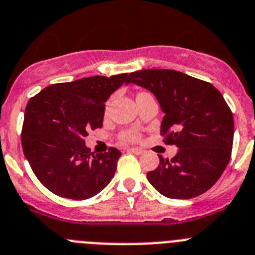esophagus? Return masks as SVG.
Listing matches in <instances>:
<instances>
[{
	"label": "esophagus",
	"instance_id": "1",
	"mask_svg": "<svg viewBox=\"0 0 255 255\" xmlns=\"http://www.w3.org/2000/svg\"><path fill=\"white\" fill-rule=\"evenodd\" d=\"M128 152L136 153V155H141V153H142V152H143V151H142V150H139V148H134V147H130V148H128Z\"/></svg>",
	"mask_w": 255,
	"mask_h": 255
}]
</instances>
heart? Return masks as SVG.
Masks as SVG:
<instances>
[{"label": "heart", "mask_w": 255, "mask_h": 255, "mask_svg": "<svg viewBox=\"0 0 255 255\" xmlns=\"http://www.w3.org/2000/svg\"><path fill=\"white\" fill-rule=\"evenodd\" d=\"M121 138L123 141H128V142H133L137 141L139 138V133L137 130H127V132H123L121 134Z\"/></svg>", "instance_id": "heart-1"}]
</instances>
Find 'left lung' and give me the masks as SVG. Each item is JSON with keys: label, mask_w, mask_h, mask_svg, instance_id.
<instances>
[{"label": "left lung", "mask_w": 255, "mask_h": 255, "mask_svg": "<svg viewBox=\"0 0 255 255\" xmlns=\"http://www.w3.org/2000/svg\"><path fill=\"white\" fill-rule=\"evenodd\" d=\"M129 82L156 96L165 114L160 133L165 143L179 148L171 160L159 155L148 182L167 198L189 199L207 192L233 150L234 118L222 94L210 82L174 70L137 71L128 75Z\"/></svg>", "instance_id": "1"}]
</instances>
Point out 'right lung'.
Segmentation results:
<instances>
[{"label": "right lung", "instance_id": "obj_1", "mask_svg": "<svg viewBox=\"0 0 255 255\" xmlns=\"http://www.w3.org/2000/svg\"><path fill=\"white\" fill-rule=\"evenodd\" d=\"M128 82V73L49 85L33 96L24 114L21 144L34 174L63 198L88 199L114 176L121 151L91 152L88 130L103 127L105 102Z\"/></svg>", "mask_w": 255, "mask_h": 255}]
</instances>
